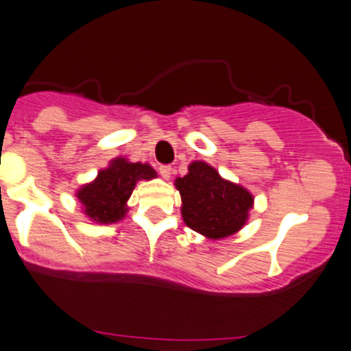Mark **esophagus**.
<instances>
[{"mask_svg": "<svg viewBox=\"0 0 351 351\" xmlns=\"http://www.w3.org/2000/svg\"><path fill=\"white\" fill-rule=\"evenodd\" d=\"M158 171H160L163 180H168L171 176V167L170 165H162L160 168H158Z\"/></svg>", "mask_w": 351, "mask_h": 351, "instance_id": "esophagus-1", "label": "esophagus"}]
</instances>
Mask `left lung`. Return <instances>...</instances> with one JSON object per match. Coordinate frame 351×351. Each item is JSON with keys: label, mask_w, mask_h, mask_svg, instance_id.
Segmentation results:
<instances>
[{"label": "left lung", "mask_w": 351, "mask_h": 351, "mask_svg": "<svg viewBox=\"0 0 351 351\" xmlns=\"http://www.w3.org/2000/svg\"><path fill=\"white\" fill-rule=\"evenodd\" d=\"M181 194V215L191 230L208 239L227 238L245 227L254 204L243 186L223 180L206 162H193L188 175L175 180Z\"/></svg>", "instance_id": "8db88e82"}]
</instances>
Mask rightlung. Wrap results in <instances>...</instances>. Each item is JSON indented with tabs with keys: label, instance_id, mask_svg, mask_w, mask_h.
Returning <instances> with one entry per match:
<instances>
[{
	"label": "right lung",
	"instance_id": "obj_1",
	"mask_svg": "<svg viewBox=\"0 0 351 351\" xmlns=\"http://www.w3.org/2000/svg\"><path fill=\"white\" fill-rule=\"evenodd\" d=\"M157 173L149 163H132L117 157L105 170H100L92 183L84 184L76 193L84 214L97 223H114L124 219L128 199L139 180H152Z\"/></svg>",
	"mask_w": 351,
	"mask_h": 351
}]
</instances>
